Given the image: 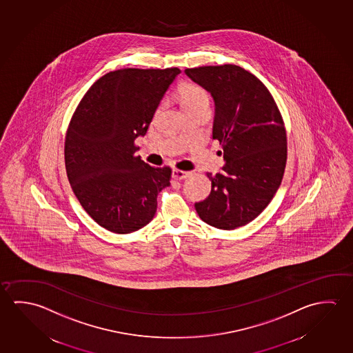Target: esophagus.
<instances>
[{"label": "esophagus", "mask_w": 353, "mask_h": 353, "mask_svg": "<svg viewBox=\"0 0 353 353\" xmlns=\"http://www.w3.org/2000/svg\"><path fill=\"white\" fill-rule=\"evenodd\" d=\"M191 174V172H188V171H182V170H177V168H174L172 170V177L174 179H185L188 177Z\"/></svg>", "instance_id": "34e87169"}]
</instances>
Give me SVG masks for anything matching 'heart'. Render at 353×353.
Here are the masks:
<instances>
[{"label": "heart", "mask_w": 353, "mask_h": 353, "mask_svg": "<svg viewBox=\"0 0 353 353\" xmlns=\"http://www.w3.org/2000/svg\"><path fill=\"white\" fill-rule=\"evenodd\" d=\"M179 97L185 112L198 108L201 105H208L209 103V96L208 93L205 92V90L191 83L179 87ZM160 110L161 107L157 108V113Z\"/></svg>", "instance_id": "1"}]
</instances>
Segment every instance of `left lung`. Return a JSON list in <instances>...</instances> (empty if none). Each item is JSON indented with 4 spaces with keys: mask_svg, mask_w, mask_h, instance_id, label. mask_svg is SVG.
Segmentation results:
<instances>
[{
    "mask_svg": "<svg viewBox=\"0 0 353 353\" xmlns=\"http://www.w3.org/2000/svg\"><path fill=\"white\" fill-rule=\"evenodd\" d=\"M185 72L213 97V139L225 160L221 172L208 174L212 191L194 204L196 213L221 230L246 225L270 204L283 179L287 135L277 104L256 76L236 65Z\"/></svg>",
    "mask_w": 353,
    "mask_h": 353,
    "instance_id": "8db88e82",
    "label": "left lung"
}]
</instances>
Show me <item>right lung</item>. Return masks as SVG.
Listing matches in <instances>:
<instances>
[{"instance_id":"right-lung-1","label":"right lung","mask_w":353,"mask_h":353,"mask_svg":"<svg viewBox=\"0 0 353 353\" xmlns=\"http://www.w3.org/2000/svg\"><path fill=\"white\" fill-rule=\"evenodd\" d=\"M181 70L110 71L90 87L70 121L65 166L82 208L116 234L150 223L157 194L170 185L171 168H151L135 157L159 104Z\"/></svg>"}]
</instances>
